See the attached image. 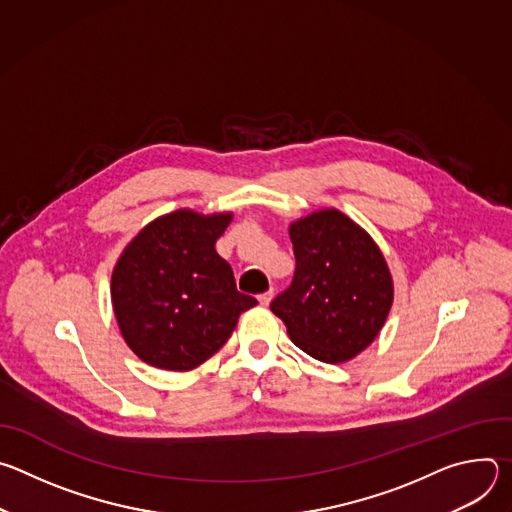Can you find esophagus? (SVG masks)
Segmentation results:
<instances>
[{"mask_svg":"<svg viewBox=\"0 0 512 512\" xmlns=\"http://www.w3.org/2000/svg\"><path fill=\"white\" fill-rule=\"evenodd\" d=\"M271 300H273V289H269V291H265V294L259 296V304H261V306H269Z\"/></svg>","mask_w":512,"mask_h":512,"instance_id":"34e87169","label":"esophagus"}]
</instances>
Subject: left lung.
Here are the masks:
<instances>
[{
	"label": "left lung",
	"mask_w": 512,
	"mask_h": 512,
	"mask_svg": "<svg viewBox=\"0 0 512 512\" xmlns=\"http://www.w3.org/2000/svg\"><path fill=\"white\" fill-rule=\"evenodd\" d=\"M296 273L271 302L296 346L338 364L367 348L393 304V279L375 241L338 210L289 227Z\"/></svg>",
	"instance_id": "8db88e82"
}]
</instances>
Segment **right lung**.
<instances>
[{
    "mask_svg": "<svg viewBox=\"0 0 512 512\" xmlns=\"http://www.w3.org/2000/svg\"><path fill=\"white\" fill-rule=\"evenodd\" d=\"M231 218L176 210L125 247L113 269L111 300L127 346L143 362L164 371L198 367L257 304L237 291L231 265L214 249Z\"/></svg>",
    "mask_w": 512,
    "mask_h": 512,
    "instance_id": "1",
    "label": "right lung"
}]
</instances>
